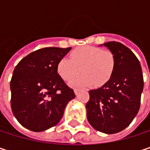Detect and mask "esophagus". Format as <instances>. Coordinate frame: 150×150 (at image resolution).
I'll return each mask as SVG.
<instances>
[{"label": "esophagus", "mask_w": 150, "mask_h": 150, "mask_svg": "<svg viewBox=\"0 0 150 150\" xmlns=\"http://www.w3.org/2000/svg\"><path fill=\"white\" fill-rule=\"evenodd\" d=\"M79 91H80V89H78V88H75V89H74V92H75V95H77V94L79 93Z\"/></svg>", "instance_id": "34e87169"}]
</instances>
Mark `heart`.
Wrapping results in <instances>:
<instances>
[{
    "mask_svg": "<svg viewBox=\"0 0 150 150\" xmlns=\"http://www.w3.org/2000/svg\"><path fill=\"white\" fill-rule=\"evenodd\" d=\"M70 58H62L57 64V72L66 81H72L80 71L83 74L73 81L75 86L100 87L105 84L114 71L115 59L109 50L95 46H82L74 49Z\"/></svg>",
    "mask_w": 150,
    "mask_h": 150,
    "instance_id": "heart-1",
    "label": "heart"
}]
</instances>
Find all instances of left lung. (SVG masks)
Here are the masks:
<instances>
[{"label":"left lung","mask_w":150,"mask_h":150,"mask_svg":"<svg viewBox=\"0 0 150 150\" xmlns=\"http://www.w3.org/2000/svg\"><path fill=\"white\" fill-rule=\"evenodd\" d=\"M100 46L114 54L115 64L104 85L89 90L87 118L95 129L115 134L126 129L139 111L143 76L140 62L129 47L117 42Z\"/></svg>","instance_id":"1"}]
</instances>
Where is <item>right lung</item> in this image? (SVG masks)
Listing matches in <instances>:
<instances>
[{"instance_id": "1", "label": "right lung", "mask_w": 150, "mask_h": 150, "mask_svg": "<svg viewBox=\"0 0 150 150\" xmlns=\"http://www.w3.org/2000/svg\"><path fill=\"white\" fill-rule=\"evenodd\" d=\"M71 47H44L16 65L10 81L11 108L26 129L42 132L55 126L65 107L75 97L57 73V64Z\"/></svg>"}]
</instances>
